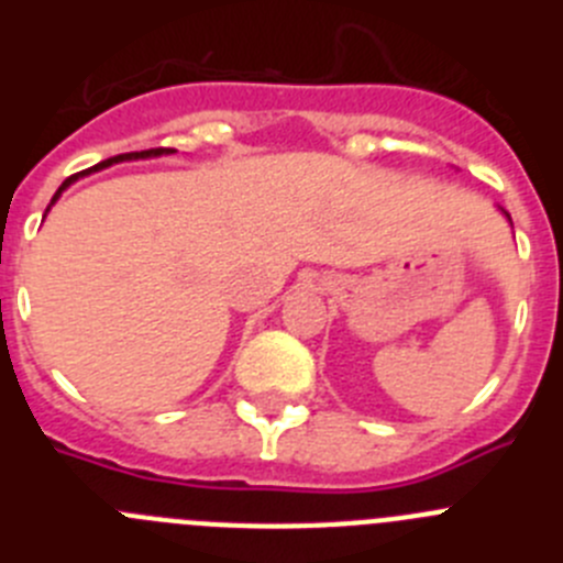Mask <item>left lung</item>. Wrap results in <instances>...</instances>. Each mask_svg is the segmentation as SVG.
Returning a JSON list of instances; mask_svg holds the SVG:
<instances>
[{"label": "left lung", "instance_id": "obj_1", "mask_svg": "<svg viewBox=\"0 0 563 563\" xmlns=\"http://www.w3.org/2000/svg\"><path fill=\"white\" fill-rule=\"evenodd\" d=\"M501 213H505V217H507V222H510V213H507V211H501ZM510 225H514V222H510Z\"/></svg>", "mask_w": 563, "mask_h": 563}]
</instances>
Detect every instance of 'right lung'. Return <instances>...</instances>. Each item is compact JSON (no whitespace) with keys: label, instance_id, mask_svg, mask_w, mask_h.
Masks as SVG:
<instances>
[{"label":"right lung","instance_id":"add662e5","mask_svg":"<svg viewBox=\"0 0 563 563\" xmlns=\"http://www.w3.org/2000/svg\"><path fill=\"white\" fill-rule=\"evenodd\" d=\"M163 154H174V148H148V152H129V154H118V157H112V161H103V163H98V166L87 168V172L73 174V177H67V180H64L62 186H58L56 197H53V200H49V206H56L58 197H62V194L67 191V188L78 180V177H87V174H92V172H101V168L112 166V163H121V161H148V157H163ZM49 206H47V211H49Z\"/></svg>","mask_w":563,"mask_h":563}]
</instances>
